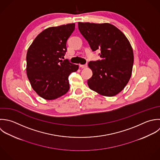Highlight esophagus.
I'll use <instances>...</instances> for the list:
<instances>
[{
  "instance_id": "esophagus-1",
  "label": "esophagus",
  "mask_w": 160,
  "mask_h": 160,
  "mask_svg": "<svg viewBox=\"0 0 160 160\" xmlns=\"http://www.w3.org/2000/svg\"><path fill=\"white\" fill-rule=\"evenodd\" d=\"M79 67L80 68H85L87 67V64H85V65H81V64H80Z\"/></svg>"
}]
</instances>
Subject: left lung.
Segmentation results:
<instances>
[{"label":"left lung","instance_id":"left-lung-1","mask_svg":"<svg viewBox=\"0 0 160 160\" xmlns=\"http://www.w3.org/2000/svg\"><path fill=\"white\" fill-rule=\"evenodd\" d=\"M78 25L92 51H101L98 54L100 60L88 63L93 72L87 82L89 88L104 96L116 95L125 88L132 75L134 56L128 40L110 23L78 22Z\"/></svg>","mask_w":160,"mask_h":160}]
</instances>
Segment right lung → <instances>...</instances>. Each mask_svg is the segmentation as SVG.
I'll return each mask as SVG.
<instances>
[{
    "mask_svg": "<svg viewBox=\"0 0 160 160\" xmlns=\"http://www.w3.org/2000/svg\"><path fill=\"white\" fill-rule=\"evenodd\" d=\"M75 23L46 28L33 41L27 53V75L32 87L41 97L53 100L70 88L68 77L78 65L62 60Z\"/></svg>",
    "mask_w": 160,
    "mask_h": 160,
    "instance_id": "add662e5",
    "label": "right lung"
}]
</instances>
